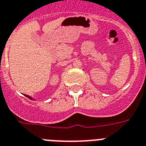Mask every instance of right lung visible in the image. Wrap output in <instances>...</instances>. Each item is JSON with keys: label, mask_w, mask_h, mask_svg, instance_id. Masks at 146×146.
I'll use <instances>...</instances> for the list:
<instances>
[{"label": "right lung", "mask_w": 146, "mask_h": 146, "mask_svg": "<svg viewBox=\"0 0 146 146\" xmlns=\"http://www.w3.org/2000/svg\"><path fill=\"white\" fill-rule=\"evenodd\" d=\"M25 96H26V97H27V98H28L29 99H30V100H34V99H33V98H32V97H31V96H29V95H27V94H24Z\"/></svg>", "instance_id": "right-lung-1"}]
</instances>
